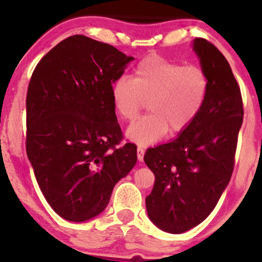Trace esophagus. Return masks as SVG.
I'll list each match as a JSON object with an SVG mask.
<instances>
[{"mask_svg": "<svg viewBox=\"0 0 262 262\" xmlns=\"http://www.w3.org/2000/svg\"><path fill=\"white\" fill-rule=\"evenodd\" d=\"M143 157H144V149L138 148L137 149V159L139 162H143Z\"/></svg>", "mask_w": 262, "mask_h": 262, "instance_id": "esophagus-1", "label": "esophagus"}]
</instances>
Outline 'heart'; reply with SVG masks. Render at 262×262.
<instances>
[{
    "mask_svg": "<svg viewBox=\"0 0 262 262\" xmlns=\"http://www.w3.org/2000/svg\"><path fill=\"white\" fill-rule=\"evenodd\" d=\"M209 92V78L196 66H182L161 56L143 58L134 78H117L111 87L113 106L125 120H132L148 99L149 114L128 126L127 137L145 146L169 131L186 130L202 111Z\"/></svg>",
    "mask_w": 262,
    "mask_h": 262,
    "instance_id": "b5f03b06",
    "label": "heart"
}]
</instances>
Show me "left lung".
I'll return each instance as SVG.
<instances>
[{"label":"left lung","instance_id":"left-lung-1","mask_svg":"<svg viewBox=\"0 0 262 262\" xmlns=\"http://www.w3.org/2000/svg\"><path fill=\"white\" fill-rule=\"evenodd\" d=\"M193 50L209 78L202 111L178 138L146 150L155 184L145 198L150 221L170 234L202 223L217 205L235 163L243 103L228 60L213 44L196 38Z\"/></svg>","mask_w":262,"mask_h":262}]
</instances>
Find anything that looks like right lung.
Masks as SVG:
<instances>
[{
	"label": "right lung",
	"instance_id": "right-lung-1",
	"mask_svg": "<svg viewBox=\"0 0 262 262\" xmlns=\"http://www.w3.org/2000/svg\"><path fill=\"white\" fill-rule=\"evenodd\" d=\"M134 60L85 35L64 39L32 74L26 98V151L46 202L64 220L84 222L110 203L137 162V146H118L111 87Z\"/></svg>",
	"mask_w": 262,
	"mask_h": 262
}]
</instances>
